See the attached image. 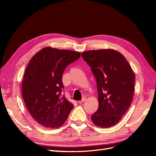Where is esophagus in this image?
<instances>
[{"instance_id": "34e87169", "label": "esophagus", "mask_w": 156, "mask_h": 156, "mask_svg": "<svg viewBox=\"0 0 156 156\" xmlns=\"http://www.w3.org/2000/svg\"><path fill=\"white\" fill-rule=\"evenodd\" d=\"M86 100H87V98L86 97H83V98L81 100H80V101H79L78 102H79V103H80V104H81V103H83V102H84L86 101Z\"/></svg>"}]
</instances>
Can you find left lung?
<instances>
[{"label": "left lung", "instance_id": "left-lung-1", "mask_svg": "<svg viewBox=\"0 0 156 156\" xmlns=\"http://www.w3.org/2000/svg\"><path fill=\"white\" fill-rule=\"evenodd\" d=\"M81 56L97 83L99 107L91 119L98 127H111L120 121L131 105L135 73L124 56L115 50L88 51Z\"/></svg>", "mask_w": 156, "mask_h": 156}]
</instances>
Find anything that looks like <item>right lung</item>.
<instances>
[{
	"mask_svg": "<svg viewBox=\"0 0 156 156\" xmlns=\"http://www.w3.org/2000/svg\"><path fill=\"white\" fill-rule=\"evenodd\" d=\"M81 53L45 48L33 56L22 83V95L27 109L39 124L55 128L66 120L73 107L62 92V75Z\"/></svg>",
	"mask_w": 156,
	"mask_h": 156,
	"instance_id": "1",
	"label": "right lung"
}]
</instances>
